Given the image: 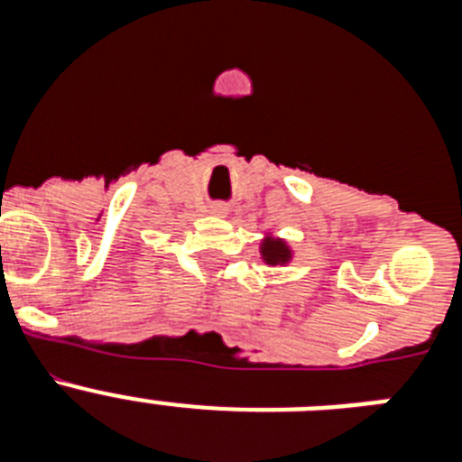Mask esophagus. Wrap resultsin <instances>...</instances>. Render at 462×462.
<instances>
[{
    "label": "esophagus",
    "mask_w": 462,
    "mask_h": 462,
    "mask_svg": "<svg viewBox=\"0 0 462 462\" xmlns=\"http://www.w3.org/2000/svg\"><path fill=\"white\" fill-rule=\"evenodd\" d=\"M210 210L215 212V215H226L228 208H226V203H219V201H217V203H212Z\"/></svg>",
    "instance_id": "obj_1"
}]
</instances>
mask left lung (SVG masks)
Masks as SVG:
<instances>
[{
	"instance_id": "8db88e82",
	"label": "left lung",
	"mask_w": 462,
	"mask_h": 462,
	"mask_svg": "<svg viewBox=\"0 0 462 462\" xmlns=\"http://www.w3.org/2000/svg\"><path fill=\"white\" fill-rule=\"evenodd\" d=\"M261 252H263V259H266L268 263H284V261L289 259L287 245L282 243V240H266Z\"/></svg>"
}]
</instances>
